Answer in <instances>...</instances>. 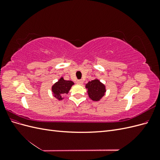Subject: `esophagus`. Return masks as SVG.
<instances>
[{
	"instance_id": "34e87169",
	"label": "esophagus",
	"mask_w": 160,
	"mask_h": 160,
	"mask_svg": "<svg viewBox=\"0 0 160 160\" xmlns=\"http://www.w3.org/2000/svg\"><path fill=\"white\" fill-rule=\"evenodd\" d=\"M83 81H82L81 79H79V80H77V83H78V84H82V83H83Z\"/></svg>"
}]
</instances>
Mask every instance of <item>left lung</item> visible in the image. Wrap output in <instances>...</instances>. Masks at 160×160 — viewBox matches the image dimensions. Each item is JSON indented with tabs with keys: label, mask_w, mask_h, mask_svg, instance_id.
Wrapping results in <instances>:
<instances>
[{
	"label": "left lung",
	"mask_w": 160,
	"mask_h": 160,
	"mask_svg": "<svg viewBox=\"0 0 160 160\" xmlns=\"http://www.w3.org/2000/svg\"><path fill=\"white\" fill-rule=\"evenodd\" d=\"M89 98L93 101H99L105 93V87L98 79L92 80L86 84Z\"/></svg>",
	"instance_id": "1"
}]
</instances>
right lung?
Returning a JSON list of instances; mask_svg holds the SVG:
<instances>
[{
    "instance_id": "add662e5",
    "label": "right lung",
    "mask_w": 160,
    "mask_h": 160,
    "mask_svg": "<svg viewBox=\"0 0 160 160\" xmlns=\"http://www.w3.org/2000/svg\"><path fill=\"white\" fill-rule=\"evenodd\" d=\"M74 83L72 81L65 80L62 77H61L58 82H57L52 87L53 95L58 99H62V96L68 93L71 86Z\"/></svg>"
}]
</instances>
